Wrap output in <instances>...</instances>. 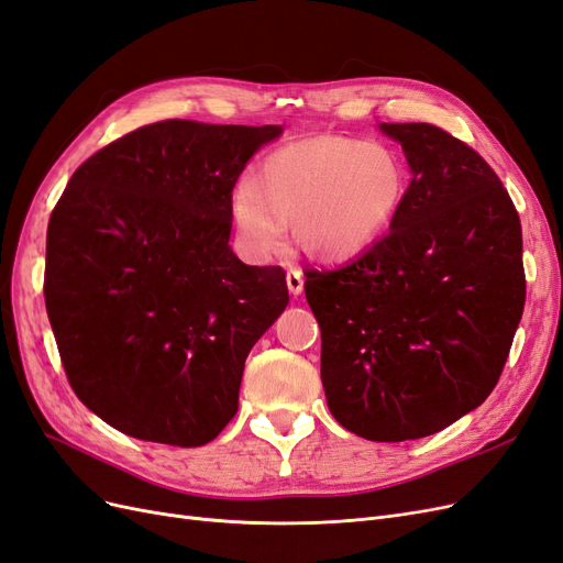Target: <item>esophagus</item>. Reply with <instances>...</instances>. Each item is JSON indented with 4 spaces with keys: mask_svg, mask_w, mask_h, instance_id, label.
<instances>
[{
    "mask_svg": "<svg viewBox=\"0 0 563 563\" xmlns=\"http://www.w3.org/2000/svg\"><path fill=\"white\" fill-rule=\"evenodd\" d=\"M285 280H287V289H289V295H301L303 292V276H301V271L299 268H289L287 271V276H285Z\"/></svg>",
    "mask_w": 563,
    "mask_h": 563,
    "instance_id": "esophagus-1",
    "label": "esophagus"
}]
</instances>
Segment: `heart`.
I'll return each mask as SVG.
<instances>
[{"mask_svg":"<svg viewBox=\"0 0 563 563\" xmlns=\"http://www.w3.org/2000/svg\"><path fill=\"white\" fill-rule=\"evenodd\" d=\"M405 191L402 161L384 144L313 135L266 154L257 179L233 187L231 217L255 257L278 252L287 222H297V241L308 255L336 262L384 235Z\"/></svg>","mask_w":563,"mask_h":563,"instance_id":"obj_1","label":"heart"}]
</instances>
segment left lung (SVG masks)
<instances>
[{"label": "left lung", "mask_w": 563, "mask_h": 563, "mask_svg": "<svg viewBox=\"0 0 563 563\" xmlns=\"http://www.w3.org/2000/svg\"><path fill=\"white\" fill-rule=\"evenodd\" d=\"M411 168L390 231L303 271L334 419L372 442L440 432L496 388L526 301L521 222L488 163L440 125L380 123Z\"/></svg>", "instance_id": "8db88e82"}]
</instances>
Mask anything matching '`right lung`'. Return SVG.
Instances as JSON below:
<instances>
[{
    "label": "right lung",
    "instance_id": "add662e5",
    "mask_svg": "<svg viewBox=\"0 0 563 563\" xmlns=\"http://www.w3.org/2000/svg\"><path fill=\"white\" fill-rule=\"evenodd\" d=\"M283 125L168 119L71 175L44 299L71 390L131 438L201 446L239 411L245 357L289 301L280 266L229 247L231 194Z\"/></svg>",
    "mask_w": 563,
    "mask_h": 563
}]
</instances>
